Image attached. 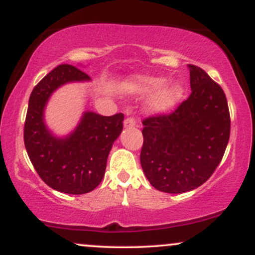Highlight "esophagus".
Listing matches in <instances>:
<instances>
[{
	"instance_id": "1",
	"label": "esophagus",
	"mask_w": 255,
	"mask_h": 255,
	"mask_svg": "<svg viewBox=\"0 0 255 255\" xmlns=\"http://www.w3.org/2000/svg\"><path fill=\"white\" fill-rule=\"evenodd\" d=\"M135 125H136L135 119L131 118V116H128V118L126 119L125 122H124V127L125 128H133V127H135Z\"/></svg>"
}]
</instances>
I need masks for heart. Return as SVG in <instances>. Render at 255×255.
Wrapping results in <instances>:
<instances>
[{
    "instance_id": "heart-1",
    "label": "heart",
    "mask_w": 255,
    "mask_h": 255,
    "mask_svg": "<svg viewBox=\"0 0 255 255\" xmlns=\"http://www.w3.org/2000/svg\"><path fill=\"white\" fill-rule=\"evenodd\" d=\"M166 83V79L158 77H137L130 81L129 90L137 95H148L154 92L147 103L148 110L154 114H162L172 109L182 101L184 90L177 83Z\"/></svg>"
}]
</instances>
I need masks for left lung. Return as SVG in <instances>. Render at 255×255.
Returning a JSON list of instances; mask_svg holds the SVG:
<instances>
[{
	"mask_svg": "<svg viewBox=\"0 0 255 255\" xmlns=\"http://www.w3.org/2000/svg\"><path fill=\"white\" fill-rule=\"evenodd\" d=\"M192 93L169 115L142 121L140 163L160 192L184 193L206 182L216 170L230 136L224 91L194 64H188Z\"/></svg>",
	"mask_w": 255,
	"mask_h": 255,
	"instance_id": "8db88e82",
	"label": "left lung"
}]
</instances>
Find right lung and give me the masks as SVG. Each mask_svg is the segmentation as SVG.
<instances>
[{"instance_id":"add662e5","label":"right lung","mask_w":255,"mask_h":255,"mask_svg":"<svg viewBox=\"0 0 255 255\" xmlns=\"http://www.w3.org/2000/svg\"><path fill=\"white\" fill-rule=\"evenodd\" d=\"M90 80L75 66L60 64L34 86L28 101L26 151L44 182L67 194H85L101 183L109 152L124 128V114L102 116L85 111L77 128L67 136H55L48 129L44 110L52 93L67 83Z\"/></svg>"}]
</instances>
